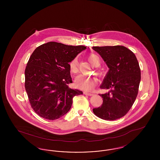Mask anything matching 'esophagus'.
Listing matches in <instances>:
<instances>
[{
	"mask_svg": "<svg viewBox=\"0 0 160 160\" xmlns=\"http://www.w3.org/2000/svg\"><path fill=\"white\" fill-rule=\"evenodd\" d=\"M84 94L85 95H88V96H93V93H88V92H84Z\"/></svg>",
	"mask_w": 160,
	"mask_h": 160,
	"instance_id": "1",
	"label": "esophagus"
}]
</instances>
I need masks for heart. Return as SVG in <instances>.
Segmentation results:
<instances>
[{
  "label": "heart",
  "instance_id": "obj_1",
  "mask_svg": "<svg viewBox=\"0 0 160 160\" xmlns=\"http://www.w3.org/2000/svg\"><path fill=\"white\" fill-rule=\"evenodd\" d=\"M88 59L96 66L99 65L100 63L99 57L95 54H91L88 55ZM69 68L71 73H77L78 72V61L76 58H74L69 62ZM75 83L78 88L86 91H90L93 89L97 86L98 83V79L95 76H84L81 74L76 78Z\"/></svg>",
  "mask_w": 160,
  "mask_h": 160
}]
</instances>
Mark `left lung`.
<instances>
[{
    "instance_id": "8db88e82",
    "label": "left lung",
    "mask_w": 160,
    "mask_h": 160,
    "mask_svg": "<svg viewBox=\"0 0 160 160\" xmlns=\"http://www.w3.org/2000/svg\"><path fill=\"white\" fill-rule=\"evenodd\" d=\"M106 63L109 71L101 89H108L102 106L93 109L94 114L107 121L119 119L127 114L136 99L141 71L135 54L122 46L93 47Z\"/></svg>"
}]
</instances>
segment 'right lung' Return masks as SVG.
I'll return each instance as SVG.
<instances>
[{
    "mask_svg": "<svg viewBox=\"0 0 160 160\" xmlns=\"http://www.w3.org/2000/svg\"><path fill=\"white\" fill-rule=\"evenodd\" d=\"M86 48L49 42L31 54L25 69L24 86L31 107L39 116L59 119L70 110L74 97L83 94L69 88L72 83L69 63Z\"/></svg>",
    "mask_w": 160,
    "mask_h": 160,
    "instance_id": "add662e5",
    "label": "right lung"
}]
</instances>
